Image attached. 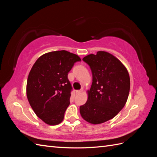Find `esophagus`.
I'll return each mask as SVG.
<instances>
[{
  "mask_svg": "<svg viewBox=\"0 0 157 157\" xmlns=\"http://www.w3.org/2000/svg\"><path fill=\"white\" fill-rule=\"evenodd\" d=\"M82 92H83V89L80 90H76V94H80V93Z\"/></svg>",
  "mask_w": 157,
  "mask_h": 157,
  "instance_id": "34e87169",
  "label": "esophagus"
}]
</instances>
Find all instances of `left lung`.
Listing matches in <instances>:
<instances>
[{"label":"left lung","mask_w":157,"mask_h":157,"mask_svg":"<svg viewBox=\"0 0 157 157\" xmlns=\"http://www.w3.org/2000/svg\"><path fill=\"white\" fill-rule=\"evenodd\" d=\"M83 61L91 69L92 84L79 111L85 121L100 124L113 119L124 107L130 89L129 73L118 59L105 51L87 55Z\"/></svg>","instance_id":"1"}]
</instances>
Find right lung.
Returning <instances> with one entry per match:
<instances>
[{"mask_svg": "<svg viewBox=\"0 0 157 157\" xmlns=\"http://www.w3.org/2000/svg\"><path fill=\"white\" fill-rule=\"evenodd\" d=\"M79 61L77 55L57 51L40 56L32 66L26 94L33 111L46 124L58 125L63 120L72 90L67 75Z\"/></svg>", "mask_w": 157, "mask_h": 157, "instance_id": "1", "label": "right lung"}]
</instances>
